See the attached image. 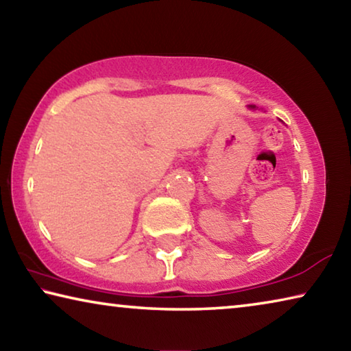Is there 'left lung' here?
Wrapping results in <instances>:
<instances>
[{
  "label": "left lung",
  "mask_w": 351,
  "mask_h": 351,
  "mask_svg": "<svg viewBox=\"0 0 351 351\" xmlns=\"http://www.w3.org/2000/svg\"><path fill=\"white\" fill-rule=\"evenodd\" d=\"M252 108H254V106H252Z\"/></svg>",
  "instance_id": "1"
}]
</instances>
